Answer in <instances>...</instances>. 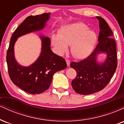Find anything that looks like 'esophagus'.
Masks as SVG:
<instances>
[{
  "label": "esophagus",
  "instance_id": "34e87169",
  "mask_svg": "<svg viewBox=\"0 0 124 124\" xmlns=\"http://www.w3.org/2000/svg\"><path fill=\"white\" fill-rule=\"evenodd\" d=\"M66 62L67 65H68V66H70V61H69V59H66Z\"/></svg>",
  "mask_w": 124,
  "mask_h": 124
}]
</instances>
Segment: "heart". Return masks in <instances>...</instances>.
<instances>
[{"label": "heart", "instance_id": "obj_1", "mask_svg": "<svg viewBox=\"0 0 124 124\" xmlns=\"http://www.w3.org/2000/svg\"><path fill=\"white\" fill-rule=\"evenodd\" d=\"M97 41V35L82 23L72 24L62 28L59 35L52 37V43L59 55L68 51L71 45V53L77 59L87 57L93 51Z\"/></svg>", "mask_w": 124, "mask_h": 124}]
</instances>
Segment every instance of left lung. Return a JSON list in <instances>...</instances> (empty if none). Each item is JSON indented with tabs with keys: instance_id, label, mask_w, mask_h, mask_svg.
I'll use <instances>...</instances> for the list:
<instances>
[{
	"instance_id": "left-lung-1",
	"label": "left lung",
	"mask_w": 124,
	"mask_h": 124,
	"mask_svg": "<svg viewBox=\"0 0 124 124\" xmlns=\"http://www.w3.org/2000/svg\"><path fill=\"white\" fill-rule=\"evenodd\" d=\"M99 21V43L88 57L79 62L70 64L77 72L76 78L72 81V86L76 93L91 94L103 90L108 84L117 67L116 41L113 33L103 18L96 17ZM100 53L107 54V58L103 63L96 61Z\"/></svg>"
}]
</instances>
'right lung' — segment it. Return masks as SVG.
I'll list each match as a JSON object with an SVG mask.
<instances>
[{"mask_svg":"<svg viewBox=\"0 0 124 124\" xmlns=\"http://www.w3.org/2000/svg\"><path fill=\"white\" fill-rule=\"evenodd\" d=\"M50 13L30 16L25 19L15 31L11 37L6 55L8 75L13 83L32 94H41L50 86L52 77L58 71L67 67L65 59L54 54L51 49L49 37L41 35L42 48L39 56L29 66H23L16 60L14 46L20 37L30 32L39 31L45 27Z\"/></svg>","mask_w":124,"mask_h":124,"instance_id":"add662e5","label":"right lung"}]
</instances>
